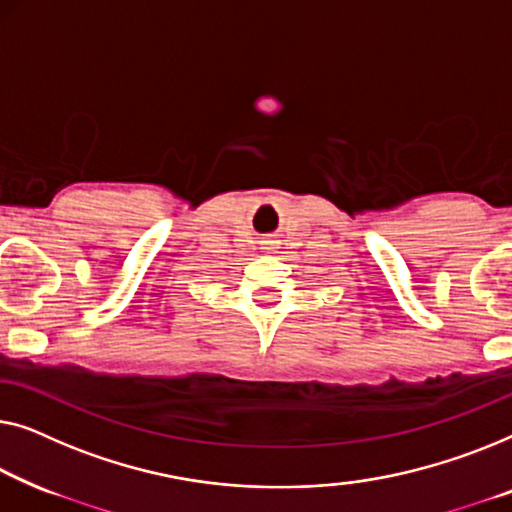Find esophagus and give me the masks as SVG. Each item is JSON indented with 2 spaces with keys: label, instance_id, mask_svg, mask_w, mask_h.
<instances>
[{
  "label": "esophagus",
  "instance_id": "obj_1",
  "mask_svg": "<svg viewBox=\"0 0 512 512\" xmlns=\"http://www.w3.org/2000/svg\"><path fill=\"white\" fill-rule=\"evenodd\" d=\"M262 250H264V253H278V250H280L278 236H266V239L262 241Z\"/></svg>",
  "mask_w": 512,
  "mask_h": 512
}]
</instances>
